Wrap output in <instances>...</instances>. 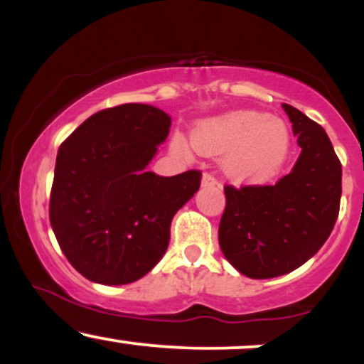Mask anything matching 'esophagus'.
Returning a JSON list of instances; mask_svg holds the SVG:
<instances>
[{
  "label": "esophagus",
  "instance_id": "obj_1",
  "mask_svg": "<svg viewBox=\"0 0 364 364\" xmlns=\"http://www.w3.org/2000/svg\"><path fill=\"white\" fill-rule=\"evenodd\" d=\"M215 185H217L215 178L212 176L210 173H203V176H202V186L207 188V186H215Z\"/></svg>",
  "mask_w": 364,
  "mask_h": 364
}]
</instances>
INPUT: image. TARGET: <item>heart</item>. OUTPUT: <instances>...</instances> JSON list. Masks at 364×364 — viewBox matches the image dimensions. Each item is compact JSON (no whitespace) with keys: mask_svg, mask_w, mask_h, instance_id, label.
Returning <instances> with one entry per match:
<instances>
[{"mask_svg":"<svg viewBox=\"0 0 364 364\" xmlns=\"http://www.w3.org/2000/svg\"><path fill=\"white\" fill-rule=\"evenodd\" d=\"M171 149L183 157L195 154L223 156L220 168L235 183H257L269 178L289 149V128L279 116L237 109L198 121L191 140L174 133Z\"/></svg>","mask_w":364,"mask_h":364,"instance_id":"heart-1","label":"heart"}]
</instances>
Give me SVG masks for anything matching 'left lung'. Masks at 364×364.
<instances>
[{"mask_svg":"<svg viewBox=\"0 0 364 364\" xmlns=\"http://www.w3.org/2000/svg\"><path fill=\"white\" fill-rule=\"evenodd\" d=\"M301 147L289 174L272 186H225L219 224L224 257L250 279L289 274L308 262L332 232L341 202L342 168L325 129L289 104Z\"/></svg>","mask_w":364,"mask_h":364,"instance_id":"1","label":"left lung"}]
</instances>
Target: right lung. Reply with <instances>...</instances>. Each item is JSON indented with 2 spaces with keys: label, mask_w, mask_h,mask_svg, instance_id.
<instances>
[{
  "label": "right lung",
  "mask_w": 364,
  "mask_h": 364,
  "mask_svg": "<svg viewBox=\"0 0 364 364\" xmlns=\"http://www.w3.org/2000/svg\"><path fill=\"white\" fill-rule=\"evenodd\" d=\"M169 127L159 107L123 104L92 114L58 150L49 220L89 281L121 286L150 272L174 214L198 191V171L168 178L147 169Z\"/></svg>",
  "instance_id": "right-lung-1"
}]
</instances>
